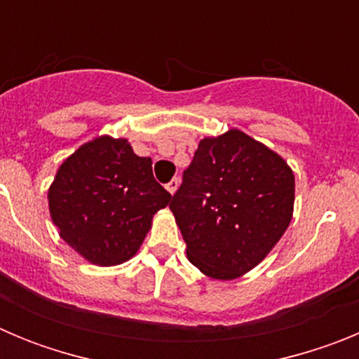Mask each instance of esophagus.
<instances>
[{
  "label": "esophagus",
  "instance_id": "1",
  "mask_svg": "<svg viewBox=\"0 0 359 359\" xmlns=\"http://www.w3.org/2000/svg\"><path fill=\"white\" fill-rule=\"evenodd\" d=\"M177 187H180V180H177V177H172V180L167 183V190H169L170 194H174V192H176Z\"/></svg>",
  "mask_w": 359,
  "mask_h": 359
}]
</instances>
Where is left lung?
<instances>
[{"instance_id": "left-lung-1", "label": "left lung", "mask_w": 359, "mask_h": 359, "mask_svg": "<svg viewBox=\"0 0 359 359\" xmlns=\"http://www.w3.org/2000/svg\"><path fill=\"white\" fill-rule=\"evenodd\" d=\"M294 176L277 152L239 129L203 138L170 210L187 257L210 278L248 273L293 217Z\"/></svg>"}]
</instances>
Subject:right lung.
<instances>
[{
    "mask_svg": "<svg viewBox=\"0 0 359 359\" xmlns=\"http://www.w3.org/2000/svg\"><path fill=\"white\" fill-rule=\"evenodd\" d=\"M172 196L152 176L151 158L136 156L126 138L98 136L65 160L48 189L59 236L86 261H129L151 230L152 215Z\"/></svg>",
    "mask_w": 359,
    "mask_h": 359,
    "instance_id": "right-lung-1",
    "label": "right lung"
}]
</instances>
